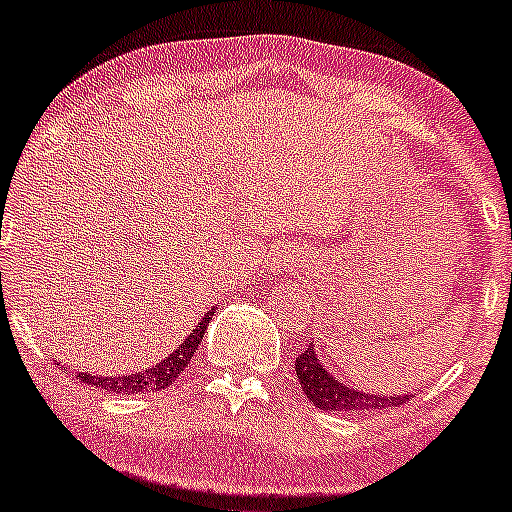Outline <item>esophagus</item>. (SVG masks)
I'll list each match as a JSON object with an SVG mask.
<instances>
[{
    "mask_svg": "<svg viewBox=\"0 0 512 512\" xmlns=\"http://www.w3.org/2000/svg\"><path fill=\"white\" fill-rule=\"evenodd\" d=\"M281 264H286V260H276L274 262V269H281Z\"/></svg>",
    "mask_w": 512,
    "mask_h": 512,
    "instance_id": "1",
    "label": "esophagus"
}]
</instances>
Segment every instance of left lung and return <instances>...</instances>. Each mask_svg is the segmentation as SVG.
Instances as JSON below:
<instances>
[{
	"label": "left lung",
	"mask_w": 512,
	"mask_h": 512,
	"mask_svg": "<svg viewBox=\"0 0 512 512\" xmlns=\"http://www.w3.org/2000/svg\"><path fill=\"white\" fill-rule=\"evenodd\" d=\"M296 375L298 385H301L305 397L310 399V404H315L317 409L337 411V414L339 411L358 414V411L390 409L399 407V404L411 399V395H370V392L354 390L351 385L334 378V373L327 370L325 363H320L315 344H310L308 349L296 358Z\"/></svg>",
	"instance_id": "left-lung-1"
}]
</instances>
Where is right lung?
I'll list each match as a JSON object with an SVG mask.
<instances>
[{"instance_id":"obj_1","label":"right lung","mask_w":512,"mask_h":512,"mask_svg":"<svg viewBox=\"0 0 512 512\" xmlns=\"http://www.w3.org/2000/svg\"><path fill=\"white\" fill-rule=\"evenodd\" d=\"M211 315H214V308H211L209 313L197 322V327L187 334L185 342H180L166 358H163V361H158L156 366L142 370V373L115 375V378H105V375H91V373H76V380H81V383L86 385L103 387V390L108 392H122V395H139V392L166 390L168 385L175 383V378H178L182 370L187 368L190 358L195 356Z\"/></svg>"}]
</instances>
